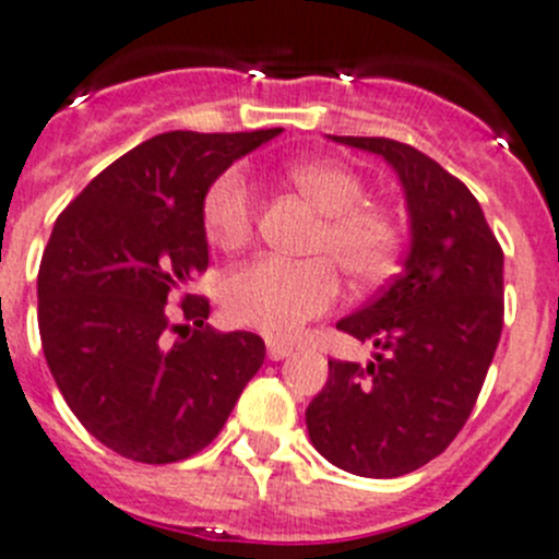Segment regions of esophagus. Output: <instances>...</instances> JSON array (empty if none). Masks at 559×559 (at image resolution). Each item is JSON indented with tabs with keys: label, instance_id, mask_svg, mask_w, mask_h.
Returning a JSON list of instances; mask_svg holds the SVG:
<instances>
[{
	"label": "esophagus",
	"instance_id": "1",
	"mask_svg": "<svg viewBox=\"0 0 559 559\" xmlns=\"http://www.w3.org/2000/svg\"><path fill=\"white\" fill-rule=\"evenodd\" d=\"M292 352H295V349H292L289 344H284V341H273V338L267 341V355H270V360H284V357H289Z\"/></svg>",
	"mask_w": 559,
	"mask_h": 559
}]
</instances>
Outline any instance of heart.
Returning <instances> with one entry per match:
<instances>
[{"label": "heart", "mask_w": 559, "mask_h": 559, "mask_svg": "<svg viewBox=\"0 0 559 559\" xmlns=\"http://www.w3.org/2000/svg\"><path fill=\"white\" fill-rule=\"evenodd\" d=\"M286 182L322 213L308 242L317 257H259L224 284L226 313L273 338H292L338 302V267L357 284H373L393 273L401 253L399 218L368 202L366 182L346 164L330 158L292 164ZM257 218V191L246 171L237 166L221 171L202 202L210 242L237 251L251 242Z\"/></svg>", "instance_id": "heart-1"}]
</instances>
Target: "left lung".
I'll list each match as a JSON object with an SVG mask.
<instances>
[{"instance_id": "1", "label": "left lung", "mask_w": 559, "mask_h": 559, "mask_svg": "<svg viewBox=\"0 0 559 559\" xmlns=\"http://www.w3.org/2000/svg\"><path fill=\"white\" fill-rule=\"evenodd\" d=\"M333 139L399 171L412 242L404 270L338 322L341 333L373 341L377 357L330 360L306 426L335 467L399 478L440 456L478 401L506 317L502 248L478 199L429 155L382 135Z\"/></svg>"}]
</instances>
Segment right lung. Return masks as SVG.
<instances>
[{
  "instance_id": "1",
  "label": "right lung",
  "mask_w": 559,
  "mask_h": 559,
  "mask_svg": "<svg viewBox=\"0 0 559 559\" xmlns=\"http://www.w3.org/2000/svg\"><path fill=\"white\" fill-rule=\"evenodd\" d=\"M278 133L155 135L53 224L37 273L43 355L81 426L130 462L171 464L207 448L262 368L264 341L210 330V300L188 284L210 262L207 188Z\"/></svg>"
}]
</instances>
